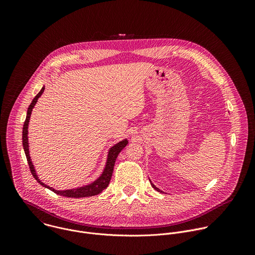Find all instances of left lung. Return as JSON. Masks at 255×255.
Wrapping results in <instances>:
<instances>
[{"mask_svg":"<svg viewBox=\"0 0 255 255\" xmlns=\"http://www.w3.org/2000/svg\"><path fill=\"white\" fill-rule=\"evenodd\" d=\"M150 184H151V186H152V188H153V189H154V190H156V191H157V192H160V193H162V191H160V190H159V189H158V188H156V187H155V186H154V185H153V184H152V183H151V180H150Z\"/></svg>","mask_w":255,"mask_h":255,"instance_id":"8db88e82","label":"left lung"}]
</instances>
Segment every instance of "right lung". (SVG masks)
Masks as SVG:
<instances>
[{
	"label": "right lung",
	"mask_w": 255,
	"mask_h": 255,
	"mask_svg": "<svg viewBox=\"0 0 255 255\" xmlns=\"http://www.w3.org/2000/svg\"><path fill=\"white\" fill-rule=\"evenodd\" d=\"M44 87H42V89L40 90V92L36 95V97L33 99L32 103L30 104L28 110H27V116H26V120L24 122V126H23V132H22V142H23V148L26 154V158L30 167V171L32 173V175L34 176V178L38 181V183L43 186L44 188L49 189L50 191L54 192L55 194L62 196V197H66V198H86V197H92V196H96L99 195L100 193H102L108 186L110 184V180L112 177V173H113V169H114V165H115V161L117 159L118 154L121 152V150L126 146L128 144V140L124 139L121 140L120 142H118L117 144H115L114 146H112L110 149H109L108 152V157H107V161H106V165L105 168L102 172V174L96 179L94 180L92 184L86 185L84 187H79L76 189H70V190H63V191H57L47 185H45L44 183L39 179L37 173H36V170L34 168V165L31 161V157L29 154V142H28V125H29V120L31 117V113L34 106L37 103L38 99L40 98V96L43 94L44 92Z\"/></svg>",
	"instance_id": "obj_1"
}]
</instances>
